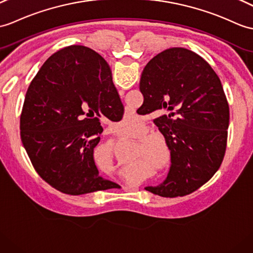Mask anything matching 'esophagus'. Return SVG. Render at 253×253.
Returning a JSON list of instances; mask_svg holds the SVG:
<instances>
[{"instance_id":"obj_1","label":"esophagus","mask_w":253,"mask_h":253,"mask_svg":"<svg viewBox=\"0 0 253 253\" xmlns=\"http://www.w3.org/2000/svg\"><path fill=\"white\" fill-rule=\"evenodd\" d=\"M111 132H112V130H111Z\"/></svg>"}]
</instances>
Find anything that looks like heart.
<instances>
[{
    "mask_svg": "<svg viewBox=\"0 0 253 253\" xmlns=\"http://www.w3.org/2000/svg\"><path fill=\"white\" fill-rule=\"evenodd\" d=\"M143 123L140 117L131 116V117H124L123 121L117 125V130H119L124 136H128L131 132L140 131V129L142 128ZM164 153L163 154L162 152ZM149 161L150 163H155V165L158 169H166L169 166L170 156L166 151H163L162 149L153 148L151 149L149 153Z\"/></svg>",
    "mask_w": 253,
    "mask_h": 253,
    "instance_id": "obj_1",
    "label": "heart"
}]
</instances>
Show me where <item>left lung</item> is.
<instances>
[{"label":"left lung","instance_id":"8db88e82","mask_svg":"<svg viewBox=\"0 0 253 253\" xmlns=\"http://www.w3.org/2000/svg\"><path fill=\"white\" fill-rule=\"evenodd\" d=\"M140 91L144 112L160 114L154 123L171 161L167 178L144 189L170 198L193 193L212 178L225 154L230 109L219 76L199 55L173 47L148 62Z\"/></svg>","mask_w":253,"mask_h":253}]
</instances>
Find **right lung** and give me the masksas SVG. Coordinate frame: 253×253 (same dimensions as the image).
I'll use <instances>...</instances> for the list:
<instances>
[{
    "instance_id": "obj_1",
    "label": "right lung",
    "mask_w": 253,
    "mask_h": 253,
    "mask_svg": "<svg viewBox=\"0 0 253 253\" xmlns=\"http://www.w3.org/2000/svg\"><path fill=\"white\" fill-rule=\"evenodd\" d=\"M95 50L72 45L55 52L34 76L20 115V134L34 169L69 195L104 191L93 149L102 132L99 117L122 119L124 107L112 73Z\"/></svg>"
}]
</instances>
